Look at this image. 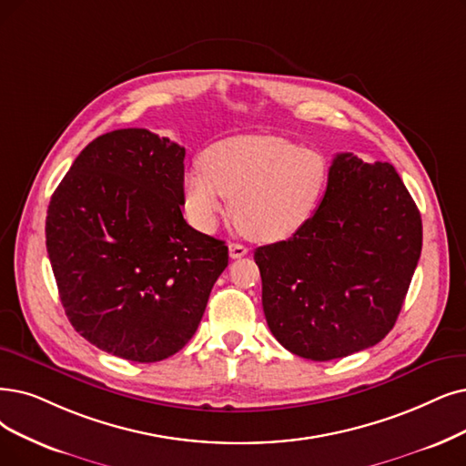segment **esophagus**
Segmentation results:
<instances>
[{
    "instance_id": "34e87169",
    "label": "esophagus",
    "mask_w": 466,
    "mask_h": 466,
    "mask_svg": "<svg viewBox=\"0 0 466 466\" xmlns=\"http://www.w3.org/2000/svg\"><path fill=\"white\" fill-rule=\"evenodd\" d=\"M247 254H248V248H247L245 245H238V243H231V245H229V256H231L233 259L243 258V256H247Z\"/></svg>"
}]
</instances>
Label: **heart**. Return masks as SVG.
Masks as SVG:
<instances>
[{
  "label": "heart",
  "mask_w": 466,
  "mask_h": 466,
  "mask_svg": "<svg viewBox=\"0 0 466 466\" xmlns=\"http://www.w3.org/2000/svg\"><path fill=\"white\" fill-rule=\"evenodd\" d=\"M200 170L183 177L193 228L212 233L226 210L247 237L279 243L318 212L329 183V160L315 148L275 136H237L210 145Z\"/></svg>",
  "instance_id": "heart-1"
}]
</instances>
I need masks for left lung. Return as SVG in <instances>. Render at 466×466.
Segmentation results:
<instances>
[{
	"mask_svg": "<svg viewBox=\"0 0 466 466\" xmlns=\"http://www.w3.org/2000/svg\"><path fill=\"white\" fill-rule=\"evenodd\" d=\"M420 248V214L394 166L337 155L308 226L254 252L269 330L311 361L375 346L398 319Z\"/></svg>",
	"mask_w": 466,
	"mask_h": 466,
	"instance_id": "left-lung-1",
	"label": "left lung"
}]
</instances>
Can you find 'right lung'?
Returning a JSON list of instances; mask_svg holds the SVG:
<instances>
[{
    "instance_id": "add662e5",
    "label": "right lung",
    "mask_w": 466,
    "mask_h": 466,
    "mask_svg": "<svg viewBox=\"0 0 466 466\" xmlns=\"http://www.w3.org/2000/svg\"><path fill=\"white\" fill-rule=\"evenodd\" d=\"M185 148L143 127L93 139L55 189L46 245L70 325L155 363L195 334L229 254L183 219Z\"/></svg>"
}]
</instances>
